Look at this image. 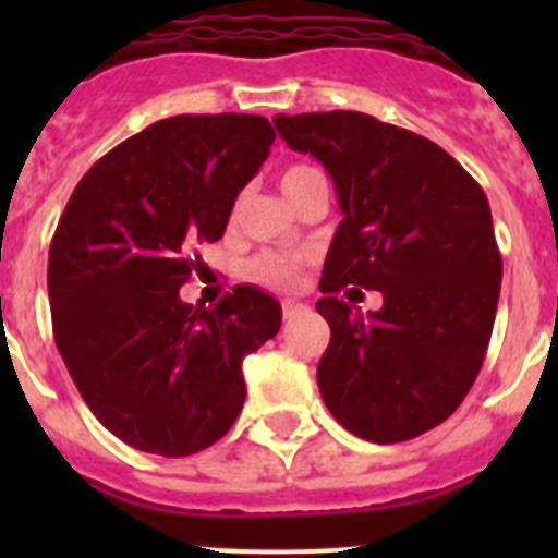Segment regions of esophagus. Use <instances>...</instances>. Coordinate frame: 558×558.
Masks as SVG:
<instances>
[{
  "instance_id": "34e87169",
  "label": "esophagus",
  "mask_w": 558,
  "mask_h": 558,
  "mask_svg": "<svg viewBox=\"0 0 558 558\" xmlns=\"http://www.w3.org/2000/svg\"><path fill=\"white\" fill-rule=\"evenodd\" d=\"M304 304H299V302H284L282 304V313H284V318H295V315L299 313H304Z\"/></svg>"
}]
</instances>
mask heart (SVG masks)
<instances>
[{
	"label": "heart",
	"instance_id": "1",
	"mask_svg": "<svg viewBox=\"0 0 558 558\" xmlns=\"http://www.w3.org/2000/svg\"><path fill=\"white\" fill-rule=\"evenodd\" d=\"M313 167H304V165H295V167H288V170L282 172V192L288 195L290 190H293L295 184H302L307 175H313ZM299 259L295 256H288V254H274V251H268V254H259L251 263V274L256 276V282L268 284V288H293L295 276H299Z\"/></svg>",
	"mask_w": 558,
	"mask_h": 558
}]
</instances>
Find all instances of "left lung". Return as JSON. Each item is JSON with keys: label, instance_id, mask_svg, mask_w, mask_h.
<instances>
[{"label": "left lung", "instance_id": "8db88e82", "mask_svg": "<svg viewBox=\"0 0 558 558\" xmlns=\"http://www.w3.org/2000/svg\"><path fill=\"white\" fill-rule=\"evenodd\" d=\"M276 131L332 175L343 220L315 310L329 324L318 388L354 436L397 445L441 425L483 366L502 259L489 201L436 142L360 111L279 113ZM384 293L363 316L337 299Z\"/></svg>", "mask_w": 558, "mask_h": 558}]
</instances>
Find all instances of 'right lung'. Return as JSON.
<instances>
[{
	"instance_id": "add662e5",
	"label": "right lung",
	"mask_w": 558,
	"mask_h": 558,
	"mask_svg": "<svg viewBox=\"0 0 558 558\" xmlns=\"http://www.w3.org/2000/svg\"><path fill=\"white\" fill-rule=\"evenodd\" d=\"M256 113H179L106 153L49 245L58 352L100 425L133 450L184 458L229 433L243 357L282 327L274 295L236 284L218 307L181 302L192 248L220 240L268 159Z\"/></svg>"
}]
</instances>
